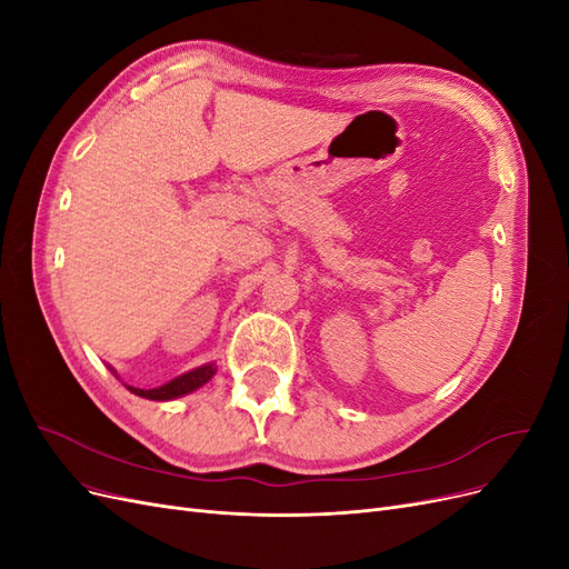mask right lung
Segmentation results:
<instances>
[{"label":"right lung","instance_id":"add662e5","mask_svg":"<svg viewBox=\"0 0 569 569\" xmlns=\"http://www.w3.org/2000/svg\"><path fill=\"white\" fill-rule=\"evenodd\" d=\"M109 370L116 375V370L111 366H109ZM216 370H218L216 363H203L199 368H192V370H187V372L173 377V380L161 385V387H153V389L128 387V389L134 396H142V399H149V401H173V399H180V396H187V393L197 391L199 387H203L216 375Z\"/></svg>","mask_w":569,"mask_h":569}]
</instances>
